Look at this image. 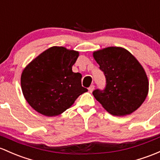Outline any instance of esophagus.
Segmentation results:
<instances>
[{
  "label": "esophagus",
  "instance_id": "esophagus-1",
  "mask_svg": "<svg viewBox=\"0 0 160 160\" xmlns=\"http://www.w3.org/2000/svg\"><path fill=\"white\" fill-rule=\"evenodd\" d=\"M94 85H91V86L88 88L89 92H90V93H92V92L94 91Z\"/></svg>",
  "mask_w": 160,
  "mask_h": 160
}]
</instances>
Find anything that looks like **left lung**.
I'll use <instances>...</instances> for the list:
<instances>
[{"mask_svg":"<svg viewBox=\"0 0 160 160\" xmlns=\"http://www.w3.org/2000/svg\"><path fill=\"white\" fill-rule=\"evenodd\" d=\"M93 57L107 81L104 91H94V98L114 116L134 112L149 92V81L143 67L128 50L118 46L94 51Z\"/></svg>","mask_w":160,"mask_h":160,"instance_id":"obj_1","label":"left lung"}]
</instances>
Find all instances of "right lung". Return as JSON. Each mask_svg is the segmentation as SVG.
I'll return each mask as SVG.
<instances>
[{
    "instance_id": "obj_1",
    "label": "right lung",
    "mask_w": 160,
    "mask_h": 160,
    "mask_svg": "<svg viewBox=\"0 0 160 160\" xmlns=\"http://www.w3.org/2000/svg\"><path fill=\"white\" fill-rule=\"evenodd\" d=\"M78 51L52 46L32 59L23 70L21 89L26 101L39 114H61L88 92L82 86V74L73 72Z\"/></svg>"
}]
</instances>
